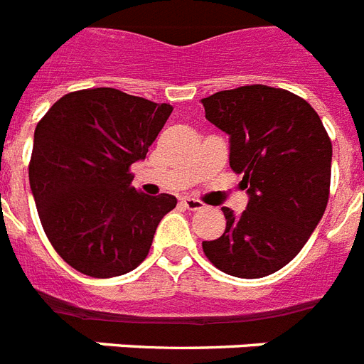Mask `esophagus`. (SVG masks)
<instances>
[{
	"label": "esophagus",
	"instance_id": "esophagus-1",
	"mask_svg": "<svg viewBox=\"0 0 364 364\" xmlns=\"http://www.w3.org/2000/svg\"><path fill=\"white\" fill-rule=\"evenodd\" d=\"M183 205H185L188 211H198L204 208V204L196 198H183Z\"/></svg>",
	"mask_w": 364,
	"mask_h": 364
}]
</instances>
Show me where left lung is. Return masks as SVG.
<instances>
[{"instance_id":"1","label":"left lung","mask_w":364,"mask_h":364,"mask_svg":"<svg viewBox=\"0 0 364 364\" xmlns=\"http://www.w3.org/2000/svg\"><path fill=\"white\" fill-rule=\"evenodd\" d=\"M205 119L228 134L230 168L243 173L245 211L225 208L221 238L202 242L228 276L257 279L291 262L328 202L333 145L314 107L282 88L251 85L202 100Z\"/></svg>"}]
</instances>
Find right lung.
<instances>
[{"mask_svg": "<svg viewBox=\"0 0 364 364\" xmlns=\"http://www.w3.org/2000/svg\"><path fill=\"white\" fill-rule=\"evenodd\" d=\"M171 113L115 88L65 94L33 134L30 188L48 242L85 276L115 277L147 257L171 194L132 187L134 162L145 160Z\"/></svg>", "mask_w": 364, "mask_h": 364, "instance_id": "add662e5", "label": "right lung"}]
</instances>
